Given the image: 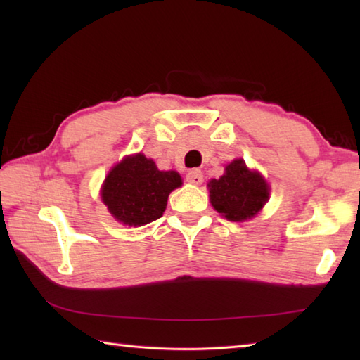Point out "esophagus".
Here are the masks:
<instances>
[{
    "instance_id": "obj_1",
    "label": "esophagus",
    "mask_w": 360,
    "mask_h": 360,
    "mask_svg": "<svg viewBox=\"0 0 360 360\" xmlns=\"http://www.w3.org/2000/svg\"><path fill=\"white\" fill-rule=\"evenodd\" d=\"M187 181L190 182V184L200 186L201 182L204 181V173L201 170H198V168H193V170H190L187 173Z\"/></svg>"
}]
</instances>
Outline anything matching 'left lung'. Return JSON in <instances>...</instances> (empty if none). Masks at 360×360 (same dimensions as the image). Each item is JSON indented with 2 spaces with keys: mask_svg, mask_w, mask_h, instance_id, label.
Returning <instances> with one entry per match:
<instances>
[{
  "mask_svg": "<svg viewBox=\"0 0 360 360\" xmlns=\"http://www.w3.org/2000/svg\"><path fill=\"white\" fill-rule=\"evenodd\" d=\"M209 192L215 210L231 221L255 217L269 198L266 181L258 173L250 172L243 159L229 164L219 179H212Z\"/></svg>",
  "mask_w": 360,
  "mask_h": 360,
  "instance_id": "8db88e82",
  "label": "left lung"
}]
</instances>
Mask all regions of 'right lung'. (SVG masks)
I'll return each instance as SVG.
<instances>
[{
    "instance_id": "add662e5",
    "label": "right lung",
    "mask_w": 360,
    "mask_h": 360,
    "mask_svg": "<svg viewBox=\"0 0 360 360\" xmlns=\"http://www.w3.org/2000/svg\"><path fill=\"white\" fill-rule=\"evenodd\" d=\"M182 184L176 172H159L143 155L128 156L106 176L103 202L111 215L128 226H143L162 217L172 190Z\"/></svg>"
}]
</instances>
